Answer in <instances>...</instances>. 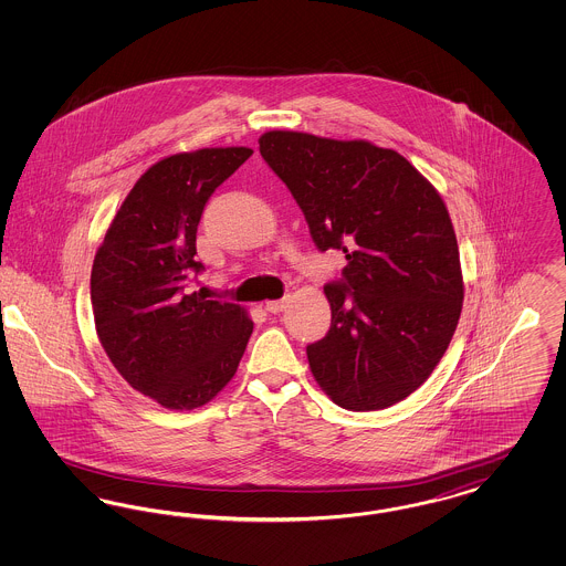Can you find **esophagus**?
<instances>
[{
    "label": "esophagus",
    "instance_id": "obj_1",
    "mask_svg": "<svg viewBox=\"0 0 566 566\" xmlns=\"http://www.w3.org/2000/svg\"><path fill=\"white\" fill-rule=\"evenodd\" d=\"M286 305H289V298L284 296V298H277V301H268V303H265V310H268L270 314H280V312L286 310Z\"/></svg>",
    "mask_w": 566,
    "mask_h": 566
}]
</instances>
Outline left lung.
Segmentation results:
<instances>
[{
    "instance_id": "8db88e82",
    "label": "left lung",
    "mask_w": 566,
    "mask_h": 566,
    "mask_svg": "<svg viewBox=\"0 0 566 566\" xmlns=\"http://www.w3.org/2000/svg\"><path fill=\"white\" fill-rule=\"evenodd\" d=\"M259 150L293 192L321 250H342L326 284L331 328L307 346L333 403L374 411L403 401L439 365L457 331L464 282L441 195L397 150L367 139L265 132Z\"/></svg>"
}]
</instances>
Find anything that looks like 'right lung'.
<instances>
[{
    "label": "right lung",
    "instance_id": "1",
    "mask_svg": "<svg viewBox=\"0 0 566 566\" xmlns=\"http://www.w3.org/2000/svg\"><path fill=\"white\" fill-rule=\"evenodd\" d=\"M252 148H199L150 165L109 222L91 270L95 331L109 363L153 401L190 411L235 376L252 335L238 303L189 293L197 224Z\"/></svg>",
    "mask_w": 566,
    "mask_h": 566
}]
</instances>
